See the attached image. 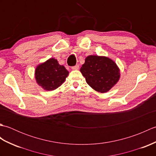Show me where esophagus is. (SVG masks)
<instances>
[{"instance_id": "34e87169", "label": "esophagus", "mask_w": 156, "mask_h": 156, "mask_svg": "<svg viewBox=\"0 0 156 156\" xmlns=\"http://www.w3.org/2000/svg\"><path fill=\"white\" fill-rule=\"evenodd\" d=\"M72 69H79V65H76V66H73V67H72Z\"/></svg>"}]
</instances>
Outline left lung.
Masks as SVG:
<instances>
[{
    "label": "left lung",
    "instance_id": "8db88e82",
    "mask_svg": "<svg viewBox=\"0 0 156 156\" xmlns=\"http://www.w3.org/2000/svg\"><path fill=\"white\" fill-rule=\"evenodd\" d=\"M80 72L87 83L101 93L109 91L120 79V69L112 59L90 55L85 59Z\"/></svg>",
    "mask_w": 156,
    "mask_h": 156
}]
</instances>
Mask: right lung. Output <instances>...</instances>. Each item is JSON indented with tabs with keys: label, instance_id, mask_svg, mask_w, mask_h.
<instances>
[{
	"label": "right lung",
	"instance_id": "right-lung-1",
	"mask_svg": "<svg viewBox=\"0 0 156 156\" xmlns=\"http://www.w3.org/2000/svg\"><path fill=\"white\" fill-rule=\"evenodd\" d=\"M69 72L64 66L59 64L54 58L41 63L35 68V78L37 84L44 90H55L66 81Z\"/></svg>",
	"mask_w": 156,
	"mask_h": 156
}]
</instances>
